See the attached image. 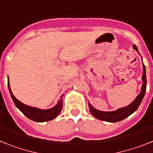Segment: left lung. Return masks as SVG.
<instances>
[{
	"label": "left lung",
	"instance_id": "left-lung-1",
	"mask_svg": "<svg viewBox=\"0 0 153 153\" xmlns=\"http://www.w3.org/2000/svg\"><path fill=\"white\" fill-rule=\"evenodd\" d=\"M133 48L136 51H138L137 47L136 45H133ZM143 86H142V90L141 93L136 97L135 99V100L129 104V106H127L125 108H121L119 109L116 111L113 112H102L99 111L97 109H94L93 106L90 104V111L91 114L93 117H96L97 119H99L100 120H103V121H107V122L111 123H116L121 121V120H124L125 118L128 117L129 115L132 114V113H134L138 107L140 106V103H141L142 100H143L144 95H145L146 90V67L145 65L143 64Z\"/></svg>",
	"mask_w": 153,
	"mask_h": 153
}]
</instances>
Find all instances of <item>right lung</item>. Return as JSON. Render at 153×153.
<instances>
[{"label":"right lung","instance_id":"add662e5","mask_svg":"<svg viewBox=\"0 0 153 153\" xmlns=\"http://www.w3.org/2000/svg\"><path fill=\"white\" fill-rule=\"evenodd\" d=\"M8 89L10 91V96L12 97L13 102L15 104V106L18 108L27 118L30 120L35 121V122H46V121H50V120L54 119L59 115V113L61 111L62 107H63V100L62 97L63 95L60 97V99L58 101L57 104L54 107L50 109H39L37 108H33L28 106L27 105H24L21 102L16 99L14 96L13 95L11 90L10 88V84H9V81L7 83Z\"/></svg>","mask_w":153,"mask_h":153}]
</instances>
